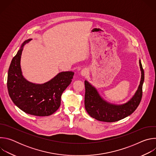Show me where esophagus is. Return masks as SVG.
Returning a JSON list of instances; mask_svg holds the SVG:
<instances>
[{"label":"esophagus","mask_w":156,"mask_h":156,"mask_svg":"<svg viewBox=\"0 0 156 156\" xmlns=\"http://www.w3.org/2000/svg\"><path fill=\"white\" fill-rule=\"evenodd\" d=\"M81 76H87V75H89V72H88V71H87V70L83 69V70H82L81 72Z\"/></svg>","instance_id":"1"}]
</instances>
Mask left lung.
<instances>
[{"label":"left lung","mask_w":156,"mask_h":156,"mask_svg":"<svg viewBox=\"0 0 156 156\" xmlns=\"http://www.w3.org/2000/svg\"><path fill=\"white\" fill-rule=\"evenodd\" d=\"M139 63L141 76L138 90L128 101L122 104H115L107 102L101 97L94 86L87 80L84 81V106L89 115L99 121L114 122L134 112L141 100L143 84L144 80V73L140 60Z\"/></svg>","instance_id":"8db88e82"}]
</instances>
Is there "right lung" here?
Wrapping results in <instances>:
<instances>
[{"instance_id": "add662e5", "label": "right lung", "mask_w": 156, "mask_h": 156, "mask_svg": "<svg viewBox=\"0 0 156 156\" xmlns=\"http://www.w3.org/2000/svg\"><path fill=\"white\" fill-rule=\"evenodd\" d=\"M31 39L23 42L11 62L7 77L9 94L13 103L24 112L35 116H49L59 108L61 96L71 83L74 72H60L42 84L26 80L22 74L20 61L24 46Z\"/></svg>"}]
</instances>
